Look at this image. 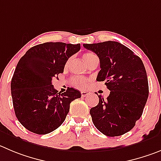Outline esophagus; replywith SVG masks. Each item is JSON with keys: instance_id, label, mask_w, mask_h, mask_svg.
<instances>
[{"instance_id": "1", "label": "esophagus", "mask_w": 161, "mask_h": 161, "mask_svg": "<svg viewBox=\"0 0 161 161\" xmlns=\"http://www.w3.org/2000/svg\"><path fill=\"white\" fill-rule=\"evenodd\" d=\"M91 94V92L90 91H81V95H82V97H86V95H88V94Z\"/></svg>"}]
</instances>
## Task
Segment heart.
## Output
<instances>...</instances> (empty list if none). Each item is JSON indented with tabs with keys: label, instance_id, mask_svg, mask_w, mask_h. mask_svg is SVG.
<instances>
[{
	"label": "heart",
	"instance_id": "heart-1",
	"mask_svg": "<svg viewBox=\"0 0 161 161\" xmlns=\"http://www.w3.org/2000/svg\"><path fill=\"white\" fill-rule=\"evenodd\" d=\"M94 55V54L92 53V52H85V53L82 55V58H83V59L85 60L86 63L87 64L88 62L90 61V59H91V58H92ZM69 64V60L67 62V64H66V67H67V65H68ZM72 82H73L74 83V86H75V87L79 88V89H86V88L87 87V79H84V78H79V77H75L72 79Z\"/></svg>",
	"mask_w": 161,
	"mask_h": 161
}]
</instances>
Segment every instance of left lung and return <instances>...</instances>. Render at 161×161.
Here are the masks:
<instances>
[{
  "label": "left lung",
  "instance_id": "obj_1",
  "mask_svg": "<svg viewBox=\"0 0 161 161\" xmlns=\"http://www.w3.org/2000/svg\"><path fill=\"white\" fill-rule=\"evenodd\" d=\"M83 47L98 56L101 70L97 81H105L110 91L106 99L97 95L98 104L90 110L93 123L106 136L125 134L142 117L148 97V78L143 62L118 42L86 43Z\"/></svg>",
  "mask_w": 161,
  "mask_h": 161
}]
</instances>
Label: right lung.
<instances>
[{
    "label": "right lung",
    "instance_id": "right-lung-1",
    "mask_svg": "<svg viewBox=\"0 0 161 161\" xmlns=\"http://www.w3.org/2000/svg\"><path fill=\"white\" fill-rule=\"evenodd\" d=\"M80 50V43L47 42L32 47L19 60L11 81L15 114L20 124L36 134H47L65 121L70 104L81 93L67 88L58 93L52 79L64 72L71 55Z\"/></svg>",
    "mask_w": 161,
    "mask_h": 161
}]
</instances>
